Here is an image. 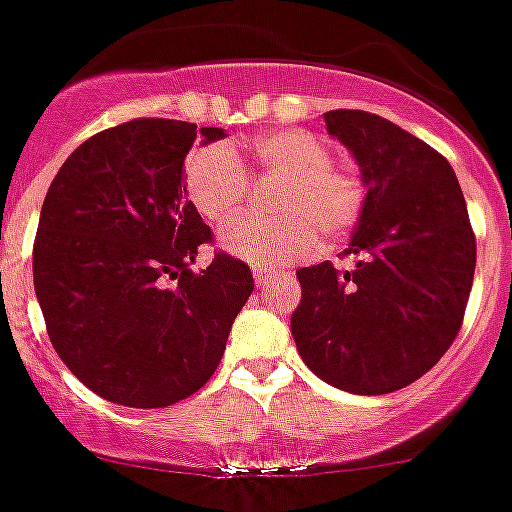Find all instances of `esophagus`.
I'll list each match as a JSON object with an SVG mask.
<instances>
[{"label":"esophagus","mask_w":512,"mask_h":512,"mask_svg":"<svg viewBox=\"0 0 512 512\" xmlns=\"http://www.w3.org/2000/svg\"><path fill=\"white\" fill-rule=\"evenodd\" d=\"M284 271L279 269H271V266H253V279H256V284H269L271 279H276V276H281Z\"/></svg>","instance_id":"34e87169"}]
</instances>
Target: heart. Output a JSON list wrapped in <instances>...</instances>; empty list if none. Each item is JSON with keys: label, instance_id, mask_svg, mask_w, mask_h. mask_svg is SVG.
I'll return each instance as SVG.
<instances>
[{"label": "heart", "instance_id": "1", "mask_svg": "<svg viewBox=\"0 0 512 512\" xmlns=\"http://www.w3.org/2000/svg\"><path fill=\"white\" fill-rule=\"evenodd\" d=\"M253 173L279 180L271 208L279 216H236L218 231V243L236 259L279 266L304 259L319 241L339 243L367 211V180L354 165L334 163L324 138L309 130H276L248 143ZM191 206L206 221H223L243 203L246 170L226 143L191 150L183 165Z\"/></svg>", "mask_w": 512, "mask_h": 512}]
</instances>
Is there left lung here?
<instances>
[{
	"instance_id": "obj_1",
	"label": "left lung",
	"mask_w": 512,
	"mask_h": 512,
	"mask_svg": "<svg viewBox=\"0 0 512 512\" xmlns=\"http://www.w3.org/2000/svg\"><path fill=\"white\" fill-rule=\"evenodd\" d=\"M326 130L352 150L367 211L344 253L296 271L291 334L306 367L352 394H387L430 372L455 342L475 274V233L445 158L399 125L332 110Z\"/></svg>"
}]
</instances>
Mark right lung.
I'll use <instances>...</instances> for the list:
<instances>
[{
    "label": "right lung",
    "mask_w": 512,
    "mask_h": 512,
    "mask_svg": "<svg viewBox=\"0 0 512 512\" xmlns=\"http://www.w3.org/2000/svg\"><path fill=\"white\" fill-rule=\"evenodd\" d=\"M221 128L140 118L92 135L62 163L34 238V294L72 374L107 402L168 407L216 372L253 291L243 261L216 251L191 206L183 160Z\"/></svg>",
    "instance_id": "right-lung-1"
}]
</instances>
